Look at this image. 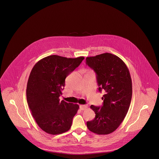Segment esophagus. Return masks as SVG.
<instances>
[{
    "mask_svg": "<svg viewBox=\"0 0 159 159\" xmlns=\"http://www.w3.org/2000/svg\"><path fill=\"white\" fill-rule=\"evenodd\" d=\"M79 107L81 110H85L87 108V105H80L79 106Z\"/></svg>",
    "mask_w": 159,
    "mask_h": 159,
    "instance_id": "esophagus-1",
    "label": "esophagus"
}]
</instances>
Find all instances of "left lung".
Segmentation results:
<instances>
[{
    "label": "left lung",
    "instance_id": "left-lung-1",
    "mask_svg": "<svg viewBox=\"0 0 159 159\" xmlns=\"http://www.w3.org/2000/svg\"><path fill=\"white\" fill-rule=\"evenodd\" d=\"M86 60L96 73L99 92L106 91L101 107L90 106L96 116L87 122V126L98 135H108L119 127L129 110L132 94L130 73L124 61L112 53L87 57Z\"/></svg>",
    "mask_w": 159,
    "mask_h": 159
}]
</instances>
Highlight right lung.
<instances>
[{"label":"right lung","instance_id":"add662e5","mask_svg":"<svg viewBox=\"0 0 159 159\" xmlns=\"http://www.w3.org/2000/svg\"><path fill=\"white\" fill-rule=\"evenodd\" d=\"M83 57L67 58L51 55L39 61L32 69L26 95L29 108L39 127L51 135L70 128L79 106L60 101L65 79L78 67Z\"/></svg>","mask_w":159,"mask_h":159}]
</instances>
